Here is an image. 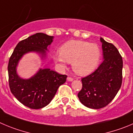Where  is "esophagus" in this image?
Segmentation results:
<instances>
[{
    "mask_svg": "<svg viewBox=\"0 0 133 133\" xmlns=\"http://www.w3.org/2000/svg\"><path fill=\"white\" fill-rule=\"evenodd\" d=\"M67 80L68 81L71 82V81H73V80H74V79L71 77H68V78H67Z\"/></svg>",
    "mask_w": 133,
    "mask_h": 133,
    "instance_id": "34e87169",
    "label": "esophagus"
}]
</instances>
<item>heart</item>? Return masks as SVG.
I'll list each match as a JSON object with an SVG mask.
<instances>
[{
	"instance_id": "1",
	"label": "heart",
	"mask_w": 133,
	"mask_h": 133,
	"mask_svg": "<svg viewBox=\"0 0 133 133\" xmlns=\"http://www.w3.org/2000/svg\"><path fill=\"white\" fill-rule=\"evenodd\" d=\"M101 57V49L96 43L71 40L61 46L59 52L55 53L53 59L62 68H65L67 62L71 63L75 74L86 76L97 68Z\"/></svg>"
}]
</instances>
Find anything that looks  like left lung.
I'll return each instance as SVG.
<instances>
[{
    "label": "left lung",
    "instance_id": "8db88e82",
    "mask_svg": "<svg viewBox=\"0 0 133 133\" xmlns=\"http://www.w3.org/2000/svg\"><path fill=\"white\" fill-rule=\"evenodd\" d=\"M103 60L95 72L81 79L78 93L81 102L91 109H100L112 101L122 83L123 59L114 44L100 37Z\"/></svg>",
    "mask_w": 133,
    "mask_h": 133
}]
</instances>
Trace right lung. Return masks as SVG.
<instances>
[{
    "instance_id": "add662e5",
    "label": "right lung",
    "mask_w": 133,
    "mask_h": 133,
    "mask_svg": "<svg viewBox=\"0 0 133 133\" xmlns=\"http://www.w3.org/2000/svg\"><path fill=\"white\" fill-rule=\"evenodd\" d=\"M54 37L37 33L22 41L16 46L8 65L9 85L11 92L18 101L31 109H40L49 104L61 85L66 81L67 76L60 75L50 68H39L28 79L18 75L17 68L23 56L29 52L38 54L41 59L47 57L48 48Z\"/></svg>"
}]
</instances>
